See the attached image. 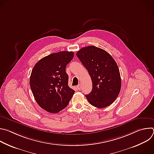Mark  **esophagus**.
<instances>
[{"instance_id": "obj_1", "label": "esophagus", "mask_w": 154, "mask_h": 154, "mask_svg": "<svg viewBox=\"0 0 154 154\" xmlns=\"http://www.w3.org/2000/svg\"><path fill=\"white\" fill-rule=\"evenodd\" d=\"M77 88L78 89V90H79V91H80L81 90V89H82V85L80 84V85H77Z\"/></svg>"}]
</instances>
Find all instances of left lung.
I'll list each match as a JSON object with an SVG mask.
<instances>
[{"mask_svg":"<svg viewBox=\"0 0 154 154\" xmlns=\"http://www.w3.org/2000/svg\"><path fill=\"white\" fill-rule=\"evenodd\" d=\"M76 55L92 80V91L85 96L88 101L99 108L111 105L118 96L121 87L120 72L115 60L105 50L94 46L82 48Z\"/></svg>","mask_w":154,"mask_h":154,"instance_id":"left-lung-1","label":"left lung"}]
</instances>
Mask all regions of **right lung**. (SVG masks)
<instances>
[{"label": "right lung", "mask_w": 154, "mask_h": 154, "mask_svg": "<svg viewBox=\"0 0 154 154\" xmlns=\"http://www.w3.org/2000/svg\"><path fill=\"white\" fill-rule=\"evenodd\" d=\"M72 52L50 54L39 60L32 69L30 85L37 103L51 113L66 107L75 91L68 86L66 65L74 57Z\"/></svg>", "instance_id": "1"}]
</instances>
